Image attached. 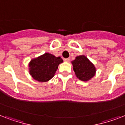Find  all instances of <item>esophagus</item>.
<instances>
[{
	"label": "esophagus",
	"mask_w": 125,
	"mask_h": 125,
	"mask_svg": "<svg viewBox=\"0 0 125 125\" xmlns=\"http://www.w3.org/2000/svg\"><path fill=\"white\" fill-rule=\"evenodd\" d=\"M64 61L65 62H69L70 60H69V58H65L64 59Z\"/></svg>",
	"instance_id": "obj_1"
}]
</instances>
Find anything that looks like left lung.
<instances>
[{"label": "left lung", "instance_id": "left-lung-1", "mask_svg": "<svg viewBox=\"0 0 125 125\" xmlns=\"http://www.w3.org/2000/svg\"><path fill=\"white\" fill-rule=\"evenodd\" d=\"M71 63L76 76L83 82L90 80L96 74L95 65L84 55L77 56Z\"/></svg>", "mask_w": 125, "mask_h": 125}]
</instances>
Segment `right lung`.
<instances>
[{"label": "right lung", "mask_w": 125, "mask_h": 125, "mask_svg": "<svg viewBox=\"0 0 125 125\" xmlns=\"http://www.w3.org/2000/svg\"><path fill=\"white\" fill-rule=\"evenodd\" d=\"M63 62L61 57L46 52L30 60L28 63L29 73L38 82H48L54 76L58 65Z\"/></svg>", "instance_id": "obj_1"}]
</instances>
